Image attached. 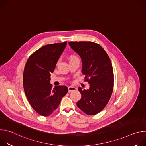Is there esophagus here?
I'll use <instances>...</instances> for the list:
<instances>
[{"label":"esophagus","instance_id":"esophagus-1","mask_svg":"<svg viewBox=\"0 0 146 146\" xmlns=\"http://www.w3.org/2000/svg\"><path fill=\"white\" fill-rule=\"evenodd\" d=\"M77 88L74 87H72V86H70V87H68V90H69V92H71V91H75Z\"/></svg>","mask_w":146,"mask_h":146}]
</instances>
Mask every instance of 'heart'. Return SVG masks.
Masks as SVG:
<instances>
[{
	"label": "heart",
	"instance_id": "b5f03b06",
	"mask_svg": "<svg viewBox=\"0 0 146 146\" xmlns=\"http://www.w3.org/2000/svg\"><path fill=\"white\" fill-rule=\"evenodd\" d=\"M68 59H69V62H70V61H72V60H75V59H78V58L77 56H76L75 55H70L68 57Z\"/></svg>",
	"mask_w": 146,
	"mask_h": 146
}]
</instances>
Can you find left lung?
<instances>
[{
  "label": "left lung",
  "mask_w": 146,
  "mask_h": 146,
  "mask_svg": "<svg viewBox=\"0 0 146 146\" xmlns=\"http://www.w3.org/2000/svg\"><path fill=\"white\" fill-rule=\"evenodd\" d=\"M69 46L81 57L82 73L88 90L78 87L81 98L77 107L86 114L95 115L105 108L114 87V73L108 54L99 44L92 41H70Z\"/></svg>",
  "instance_id": "1"
}]
</instances>
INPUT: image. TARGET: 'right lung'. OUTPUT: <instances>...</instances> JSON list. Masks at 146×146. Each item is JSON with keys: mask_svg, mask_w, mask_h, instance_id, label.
I'll return each instance as SVG.
<instances>
[{"mask_svg": "<svg viewBox=\"0 0 146 146\" xmlns=\"http://www.w3.org/2000/svg\"><path fill=\"white\" fill-rule=\"evenodd\" d=\"M67 42L48 44L39 48L28 58L23 74V86L33 110L42 116H49L58 107L68 92L65 86L52 88L50 76Z\"/></svg>", "mask_w": 146, "mask_h": 146, "instance_id": "right-lung-1", "label": "right lung"}]
</instances>
